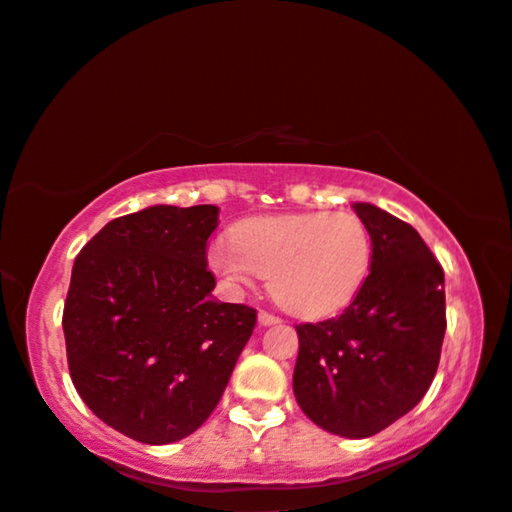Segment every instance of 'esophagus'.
Here are the masks:
<instances>
[{
	"mask_svg": "<svg viewBox=\"0 0 512 512\" xmlns=\"http://www.w3.org/2000/svg\"><path fill=\"white\" fill-rule=\"evenodd\" d=\"M257 320H259V325H262V327H271V325H278V322H280V318H276V315H271L266 311L259 313Z\"/></svg>",
	"mask_w": 512,
	"mask_h": 512,
	"instance_id": "1",
	"label": "esophagus"
}]
</instances>
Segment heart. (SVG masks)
Here are the masks:
<instances>
[{
	"mask_svg": "<svg viewBox=\"0 0 512 512\" xmlns=\"http://www.w3.org/2000/svg\"><path fill=\"white\" fill-rule=\"evenodd\" d=\"M234 241L208 246L211 269L229 294L271 292L287 311L322 320L348 308L371 271V234L355 213H283L243 220Z\"/></svg>",
	"mask_w": 512,
	"mask_h": 512,
	"instance_id": "1",
	"label": "heart"
}]
</instances>
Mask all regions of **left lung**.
<instances>
[{
    "label": "left lung",
    "mask_w": 512,
    "mask_h": 512,
    "mask_svg": "<svg viewBox=\"0 0 512 512\" xmlns=\"http://www.w3.org/2000/svg\"><path fill=\"white\" fill-rule=\"evenodd\" d=\"M352 208L371 234V273L338 318L297 327L292 387L320 429L369 438L413 410L436 376L445 276L413 227L364 201Z\"/></svg>",
    "instance_id": "1"
}]
</instances>
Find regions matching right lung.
<instances>
[{
	"mask_svg": "<svg viewBox=\"0 0 512 512\" xmlns=\"http://www.w3.org/2000/svg\"><path fill=\"white\" fill-rule=\"evenodd\" d=\"M220 208L157 204L122 215L76 257L62 329L92 413L139 443L197 431L255 329V308L213 299L206 241Z\"/></svg>",
	"mask_w": 512,
	"mask_h": 512,
	"instance_id": "right-lung-1",
	"label": "right lung"
}]
</instances>
